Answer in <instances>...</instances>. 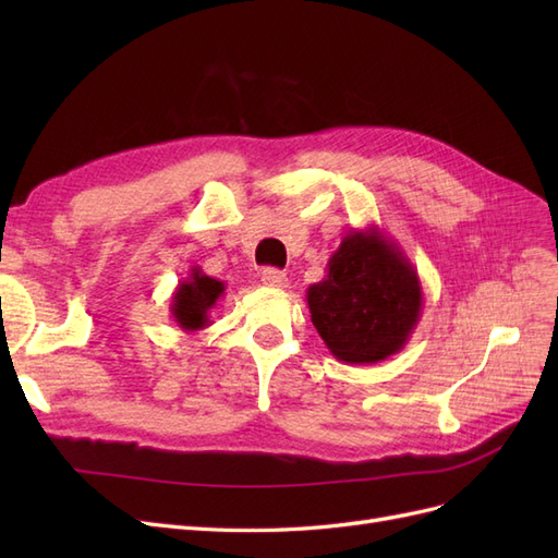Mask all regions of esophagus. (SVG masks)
Returning <instances> with one entry per match:
<instances>
[{
  "mask_svg": "<svg viewBox=\"0 0 558 558\" xmlns=\"http://www.w3.org/2000/svg\"><path fill=\"white\" fill-rule=\"evenodd\" d=\"M260 281L269 286V289H286V286H289V277L275 267H265L260 272Z\"/></svg>",
  "mask_w": 558,
  "mask_h": 558,
  "instance_id": "34e87169",
  "label": "esophagus"
}]
</instances>
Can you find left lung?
<instances>
[{"instance_id":"1","label":"left lung","mask_w":558,"mask_h":558,"mask_svg":"<svg viewBox=\"0 0 558 558\" xmlns=\"http://www.w3.org/2000/svg\"><path fill=\"white\" fill-rule=\"evenodd\" d=\"M307 307L337 361L373 365L408 344L424 310V289L404 251L369 226L337 246L326 279L307 289Z\"/></svg>"}]
</instances>
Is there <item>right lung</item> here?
Returning a JSON list of instances; mask_svg holds the SVG:
<instances>
[{"label":"right lung","instance_id":"1","mask_svg":"<svg viewBox=\"0 0 558 558\" xmlns=\"http://www.w3.org/2000/svg\"><path fill=\"white\" fill-rule=\"evenodd\" d=\"M226 295V283L202 272L195 265L172 293L170 314L183 332H197L211 326V310Z\"/></svg>","mask_w":558,"mask_h":558}]
</instances>
